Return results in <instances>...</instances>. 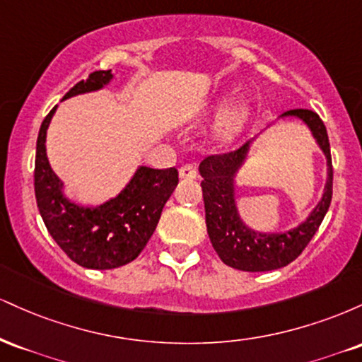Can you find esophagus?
I'll list each match as a JSON object with an SVG mask.
<instances>
[{
  "instance_id": "obj_1",
  "label": "esophagus",
  "mask_w": 362,
  "mask_h": 362,
  "mask_svg": "<svg viewBox=\"0 0 362 362\" xmlns=\"http://www.w3.org/2000/svg\"><path fill=\"white\" fill-rule=\"evenodd\" d=\"M178 173H180V178H195L197 177V168L194 163H185L178 170Z\"/></svg>"
}]
</instances>
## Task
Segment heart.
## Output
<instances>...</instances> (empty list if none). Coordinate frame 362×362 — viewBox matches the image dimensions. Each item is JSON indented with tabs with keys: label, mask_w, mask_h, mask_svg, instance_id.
Listing matches in <instances>:
<instances>
[{
	"label": "heart",
	"mask_w": 362,
	"mask_h": 362,
	"mask_svg": "<svg viewBox=\"0 0 362 362\" xmlns=\"http://www.w3.org/2000/svg\"><path fill=\"white\" fill-rule=\"evenodd\" d=\"M216 110L223 112L216 122V138L224 143L240 136V132L247 127L248 120H250V107L245 103H236L224 110V102H218Z\"/></svg>",
	"instance_id": "obj_1"
}]
</instances>
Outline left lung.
Instances as JSON below:
<instances>
[{"label": "left lung", "mask_w": 362, "mask_h": 362, "mask_svg": "<svg viewBox=\"0 0 362 362\" xmlns=\"http://www.w3.org/2000/svg\"><path fill=\"white\" fill-rule=\"evenodd\" d=\"M298 117L310 127L318 146L327 156L328 178L322 201L315 207L306 221L286 233H260L253 231L240 218L235 202V175L247 158L250 141L238 149L223 155H211L199 165L202 175V197L206 207L207 235L216 253L224 264L245 272H265L281 269L300 257L306 245L317 233L325 218L332 201V168L330 143L323 120L313 110L293 109L282 117Z\"/></svg>", "instance_id": "8db88e82"}]
</instances>
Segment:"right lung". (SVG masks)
Here are the masks:
<instances>
[{"mask_svg": "<svg viewBox=\"0 0 362 362\" xmlns=\"http://www.w3.org/2000/svg\"><path fill=\"white\" fill-rule=\"evenodd\" d=\"M112 80L110 69L93 71L64 98L100 90ZM56 107L42 120L37 138L34 187L37 207L54 242L86 269H115L132 262L146 247L165 202L178 184L177 168L139 167L117 197L97 207H81L62 194V182L49 165L45 134Z\"/></svg>", "mask_w": 362, "mask_h": 362, "instance_id": "add662e5", "label": "right lung"}]
</instances>
